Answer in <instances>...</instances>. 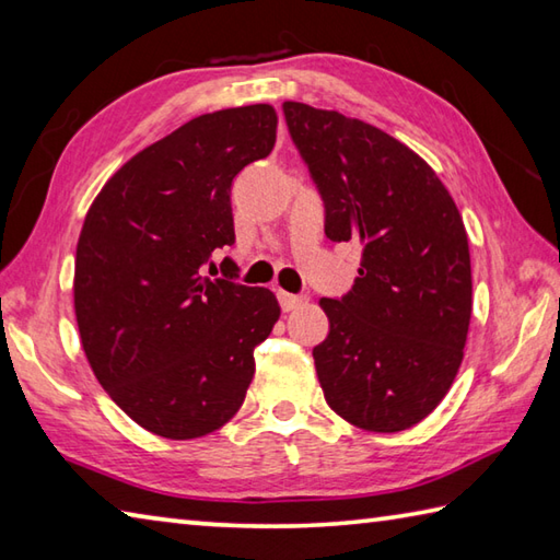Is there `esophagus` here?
<instances>
[{
    "mask_svg": "<svg viewBox=\"0 0 560 560\" xmlns=\"http://www.w3.org/2000/svg\"><path fill=\"white\" fill-rule=\"evenodd\" d=\"M278 302L282 306V312H292V310H300L302 304H306V296L304 294H290V292L280 290L278 292Z\"/></svg>",
    "mask_w": 560,
    "mask_h": 560,
    "instance_id": "esophagus-1",
    "label": "esophagus"
}]
</instances>
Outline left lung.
<instances>
[{"label": "left lung", "instance_id": "obj_1", "mask_svg": "<svg viewBox=\"0 0 560 560\" xmlns=\"http://www.w3.org/2000/svg\"><path fill=\"white\" fill-rule=\"evenodd\" d=\"M296 152L324 200L330 242L362 248L360 278L322 310L314 348L326 404L362 430L413 428L450 392L471 318L462 214L435 171L374 125L282 104Z\"/></svg>", "mask_w": 560, "mask_h": 560}]
</instances>
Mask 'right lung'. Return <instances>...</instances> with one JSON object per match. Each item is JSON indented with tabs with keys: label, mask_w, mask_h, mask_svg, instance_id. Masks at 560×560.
Here are the masks:
<instances>
[{
	"label": "right lung",
	"mask_w": 560,
	"mask_h": 560,
	"mask_svg": "<svg viewBox=\"0 0 560 560\" xmlns=\"http://www.w3.org/2000/svg\"><path fill=\"white\" fill-rule=\"evenodd\" d=\"M272 106L192 118L135 154L86 212L74 312L98 384L137 425L168 440L222 428L254 380V350L280 316L276 294L210 280L234 244L232 184L276 144Z\"/></svg>",
	"instance_id": "add662e5"
}]
</instances>
